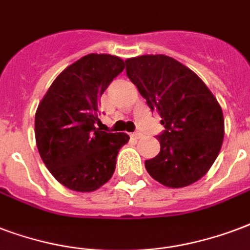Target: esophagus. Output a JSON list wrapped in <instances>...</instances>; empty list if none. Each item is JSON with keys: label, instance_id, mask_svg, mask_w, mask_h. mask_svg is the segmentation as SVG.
Returning <instances> with one entry per match:
<instances>
[{"label": "esophagus", "instance_id": "1", "mask_svg": "<svg viewBox=\"0 0 250 250\" xmlns=\"http://www.w3.org/2000/svg\"><path fill=\"white\" fill-rule=\"evenodd\" d=\"M143 135L140 132H133V133H131V138L132 139H140L142 138Z\"/></svg>", "mask_w": 250, "mask_h": 250}]
</instances>
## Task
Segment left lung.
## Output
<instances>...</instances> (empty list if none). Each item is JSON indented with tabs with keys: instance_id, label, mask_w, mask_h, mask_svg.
<instances>
[{
	"instance_id": "obj_1",
	"label": "left lung",
	"mask_w": 250,
	"mask_h": 250,
	"mask_svg": "<svg viewBox=\"0 0 250 250\" xmlns=\"http://www.w3.org/2000/svg\"><path fill=\"white\" fill-rule=\"evenodd\" d=\"M127 77L161 117L160 153L146 160L152 178L184 188L205 176L218 157L224 118L214 94L193 70L173 57L144 55L125 60Z\"/></svg>"
}]
</instances>
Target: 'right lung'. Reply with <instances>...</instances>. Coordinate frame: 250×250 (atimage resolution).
I'll use <instances>...</instances> for the list:
<instances>
[{
  "instance_id": "add662e5",
  "label": "right lung",
  "mask_w": 250,
  "mask_h": 250,
  "mask_svg": "<svg viewBox=\"0 0 250 250\" xmlns=\"http://www.w3.org/2000/svg\"><path fill=\"white\" fill-rule=\"evenodd\" d=\"M123 69L119 57L86 55L57 76L38 106V150L51 174L70 190L94 191L106 184L128 143L127 133L97 127L101 97Z\"/></svg>"
}]
</instances>
